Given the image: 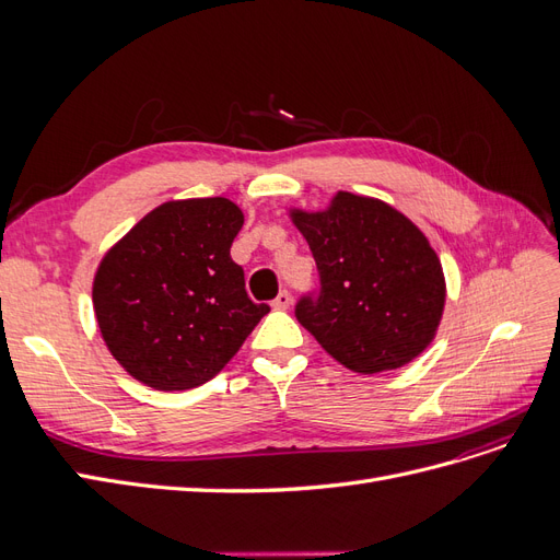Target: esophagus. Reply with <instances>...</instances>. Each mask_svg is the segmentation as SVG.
Masks as SVG:
<instances>
[{"label": "esophagus", "mask_w": 560, "mask_h": 560, "mask_svg": "<svg viewBox=\"0 0 560 560\" xmlns=\"http://www.w3.org/2000/svg\"><path fill=\"white\" fill-rule=\"evenodd\" d=\"M292 306V296H290V292H280L278 296H276V301H273V308H278V311H287Z\"/></svg>", "instance_id": "obj_1"}]
</instances>
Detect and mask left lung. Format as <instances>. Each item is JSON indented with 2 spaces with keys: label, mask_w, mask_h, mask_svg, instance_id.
I'll list each match as a JSON object with an SVG mask.
<instances>
[{
  "label": "left lung",
  "mask_w": 560,
  "mask_h": 560,
  "mask_svg": "<svg viewBox=\"0 0 560 560\" xmlns=\"http://www.w3.org/2000/svg\"><path fill=\"white\" fill-rule=\"evenodd\" d=\"M308 241L319 294L296 319L336 362L381 374L416 360L444 315L446 280L430 241L387 202L338 191L327 210H290Z\"/></svg>",
  "instance_id": "left-lung-1"
}]
</instances>
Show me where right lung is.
<instances>
[{"mask_svg": "<svg viewBox=\"0 0 560 560\" xmlns=\"http://www.w3.org/2000/svg\"><path fill=\"white\" fill-rule=\"evenodd\" d=\"M243 210L229 198L167 200L97 266L93 308L114 360L173 393L214 378L270 311L231 259Z\"/></svg>", "mask_w": 560, "mask_h": 560, "instance_id": "add662e5", "label": "right lung"}]
</instances>
